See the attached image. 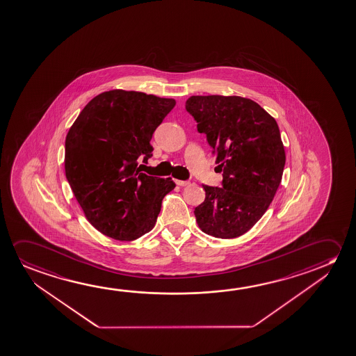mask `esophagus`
<instances>
[{
    "mask_svg": "<svg viewBox=\"0 0 356 356\" xmlns=\"http://www.w3.org/2000/svg\"><path fill=\"white\" fill-rule=\"evenodd\" d=\"M176 184H177L179 186H187V185L190 184V181L176 180Z\"/></svg>",
    "mask_w": 356,
    "mask_h": 356,
    "instance_id": "obj_1",
    "label": "esophagus"
}]
</instances>
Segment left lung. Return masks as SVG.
Instances as JSON below:
<instances>
[{
    "mask_svg": "<svg viewBox=\"0 0 356 356\" xmlns=\"http://www.w3.org/2000/svg\"><path fill=\"white\" fill-rule=\"evenodd\" d=\"M185 107L223 176L222 187L202 185L198 227L208 236L236 238L263 217L279 188L286 161L279 126L257 102L239 96H191Z\"/></svg>",
    "mask_w": 356,
    "mask_h": 356,
    "instance_id": "obj_1",
    "label": "left lung"
}]
</instances>
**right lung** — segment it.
Wrapping results in <instances>:
<instances>
[{"mask_svg": "<svg viewBox=\"0 0 356 356\" xmlns=\"http://www.w3.org/2000/svg\"><path fill=\"white\" fill-rule=\"evenodd\" d=\"M175 99L112 90L91 99L65 139V175L88 222L104 236L134 241L153 229L171 177L142 172L150 140Z\"/></svg>", "mask_w": 356, "mask_h": 356, "instance_id": "right-lung-1", "label": "right lung"}]
</instances>
